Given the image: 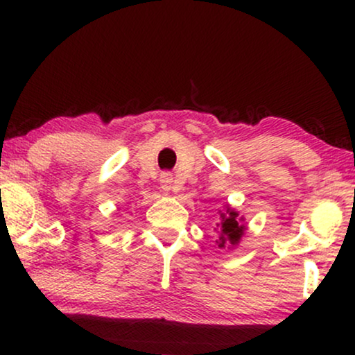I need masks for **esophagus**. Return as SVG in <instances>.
Wrapping results in <instances>:
<instances>
[{
    "instance_id": "obj_1",
    "label": "esophagus",
    "mask_w": 355,
    "mask_h": 355,
    "mask_svg": "<svg viewBox=\"0 0 355 355\" xmlns=\"http://www.w3.org/2000/svg\"><path fill=\"white\" fill-rule=\"evenodd\" d=\"M159 182H162V187L164 191H169L173 184V174L171 173H162L159 174Z\"/></svg>"
}]
</instances>
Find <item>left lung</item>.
<instances>
[{"instance_id": "obj_1", "label": "left lung", "mask_w": 355, "mask_h": 355, "mask_svg": "<svg viewBox=\"0 0 355 355\" xmlns=\"http://www.w3.org/2000/svg\"><path fill=\"white\" fill-rule=\"evenodd\" d=\"M221 234L218 247H226V244H237L239 239L244 234L245 226L241 225V221L237 220V213L227 208L225 213H221Z\"/></svg>"}]
</instances>
